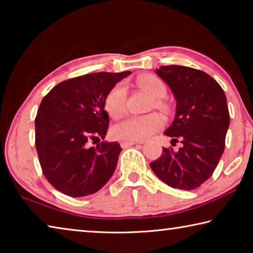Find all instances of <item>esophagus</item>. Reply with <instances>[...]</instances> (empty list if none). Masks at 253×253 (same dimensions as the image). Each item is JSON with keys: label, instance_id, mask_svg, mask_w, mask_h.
Masks as SVG:
<instances>
[{"label": "esophagus", "instance_id": "34e87169", "mask_svg": "<svg viewBox=\"0 0 253 253\" xmlns=\"http://www.w3.org/2000/svg\"><path fill=\"white\" fill-rule=\"evenodd\" d=\"M135 144H143V142H135V140H122L121 142L122 147H128Z\"/></svg>", "mask_w": 253, "mask_h": 253}]
</instances>
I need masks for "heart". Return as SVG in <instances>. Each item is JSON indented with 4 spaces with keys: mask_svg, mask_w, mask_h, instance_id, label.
Wrapping results in <instances>:
<instances>
[{
    "mask_svg": "<svg viewBox=\"0 0 253 253\" xmlns=\"http://www.w3.org/2000/svg\"><path fill=\"white\" fill-rule=\"evenodd\" d=\"M137 87L149 93L154 99L153 106L161 110L168 109L166 102L162 99L166 93L163 81L153 75H143L136 79ZM126 89L123 84H116L109 90L105 98V107L113 118L122 117L126 111ZM164 125V119L158 114L145 116H130L114 127V135L124 140L142 142L155 134Z\"/></svg>",
    "mask_w": 253,
    "mask_h": 253,
    "instance_id": "b5f03b06",
    "label": "heart"
}]
</instances>
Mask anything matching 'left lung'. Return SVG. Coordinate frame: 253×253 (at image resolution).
I'll list each match as a JSON object with an SVG mask.
<instances>
[{"mask_svg":"<svg viewBox=\"0 0 253 253\" xmlns=\"http://www.w3.org/2000/svg\"><path fill=\"white\" fill-rule=\"evenodd\" d=\"M156 74L176 99L174 122L165 135L183 146L177 152L163 148L151 168L168 185L195 190L212 176L224 151L230 125L225 93L211 76L194 68L162 66Z\"/></svg>","mask_w":253,"mask_h":253,"instance_id":"8db88e82","label":"left lung"}]
</instances>
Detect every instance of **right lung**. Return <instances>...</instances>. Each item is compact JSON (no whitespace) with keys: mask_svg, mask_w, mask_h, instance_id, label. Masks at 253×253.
Listing matches in <instances>:
<instances>
[{"mask_svg":"<svg viewBox=\"0 0 253 253\" xmlns=\"http://www.w3.org/2000/svg\"><path fill=\"white\" fill-rule=\"evenodd\" d=\"M130 71L97 72L62 81L42 99L36 148L42 173L55 190L81 198L96 193L116 169L122 147L101 142L108 130L105 98Z\"/></svg>","mask_w":253,"mask_h":253,"instance_id":"right-lung-1","label":"right lung"}]
</instances>
